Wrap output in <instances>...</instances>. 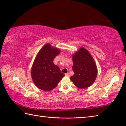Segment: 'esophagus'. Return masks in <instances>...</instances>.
<instances>
[{"mask_svg": "<svg viewBox=\"0 0 126 126\" xmlns=\"http://www.w3.org/2000/svg\"><path fill=\"white\" fill-rule=\"evenodd\" d=\"M65 76H66V77H69V73H66L65 74Z\"/></svg>", "mask_w": 126, "mask_h": 126, "instance_id": "esophagus-1", "label": "esophagus"}]
</instances>
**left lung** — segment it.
I'll return each instance as SVG.
<instances>
[{
  "label": "left lung",
  "mask_w": 126,
  "mask_h": 126,
  "mask_svg": "<svg viewBox=\"0 0 126 126\" xmlns=\"http://www.w3.org/2000/svg\"><path fill=\"white\" fill-rule=\"evenodd\" d=\"M74 74L70 79L77 87L86 88L91 86L96 79L97 70L95 63L89 52L81 47L72 55Z\"/></svg>",
  "instance_id": "obj_1"
}]
</instances>
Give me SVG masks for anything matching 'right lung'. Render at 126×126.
<instances>
[{
  "label": "right lung",
  "mask_w": 126,
  "mask_h": 126,
  "mask_svg": "<svg viewBox=\"0 0 126 126\" xmlns=\"http://www.w3.org/2000/svg\"><path fill=\"white\" fill-rule=\"evenodd\" d=\"M60 52L59 49L49 44L45 45L38 52L32 67L31 77L35 85L41 90H52L65 76L53 63L54 58Z\"/></svg>",
  "instance_id": "right-lung-1"
}]
</instances>
